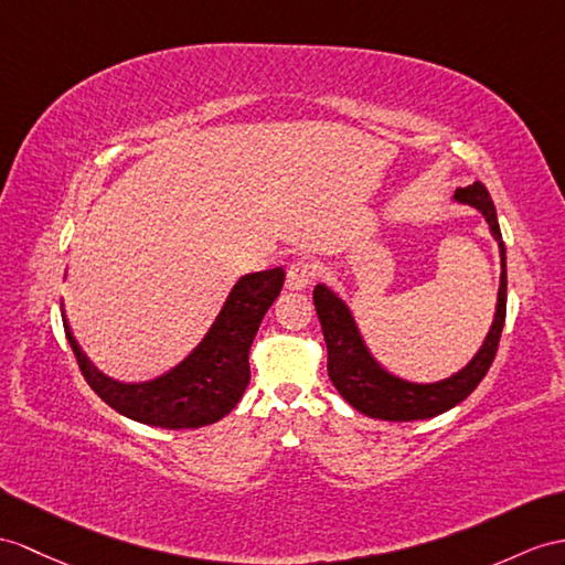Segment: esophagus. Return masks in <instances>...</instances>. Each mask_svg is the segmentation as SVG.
I'll return each mask as SVG.
<instances>
[{
  "label": "esophagus",
  "mask_w": 565,
  "mask_h": 565,
  "mask_svg": "<svg viewBox=\"0 0 565 565\" xmlns=\"http://www.w3.org/2000/svg\"><path fill=\"white\" fill-rule=\"evenodd\" d=\"M316 273H319V266H316L313 258H297L292 260L290 266H287V287L290 290H305V287L311 285V280L316 278Z\"/></svg>",
  "instance_id": "1"
}]
</instances>
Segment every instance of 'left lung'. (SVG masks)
<instances>
[{
	"label": "left lung",
	"instance_id": "8db88e82",
	"mask_svg": "<svg viewBox=\"0 0 565 565\" xmlns=\"http://www.w3.org/2000/svg\"><path fill=\"white\" fill-rule=\"evenodd\" d=\"M456 199L462 203L475 205L499 239L501 249V287H499V305L493 326L484 340V345L477 352L475 360L467 364L456 376H450L441 383H429V386H417L386 374L366 352L364 342L356 333V326L348 307L328 290L323 285H316L313 290V307L319 313L321 330L328 348V376L333 381L338 393L354 407L364 412L369 417L388 419V422H412L436 417L441 412L456 407L470 395L479 381L487 376V371L497 356L501 330L505 323V246L501 239V227L497 220V209L489 196L487 186L475 182L465 189L456 191Z\"/></svg>",
	"mask_w": 565,
	"mask_h": 565
}]
</instances>
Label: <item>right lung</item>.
Segmentation results:
<instances>
[{
    "label": "right lung",
    "instance_id": "1",
    "mask_svg": "<svg viewBox=\"0 0 565 565\" xmlns=\"http://www.w3.org/2000/svg\"><path fill=\"white\" fill-rule=\"evenodd\" d=\"M282 282V268L244 275L201 345L182 364L148 383L107 379L81 352L66 319L64 333L88 386L119 415L162 429H199L230 415L249 386V348Z\"/></svg>",
    "mask_w": 565,
    "mask_h": 565
}]
</instances>
